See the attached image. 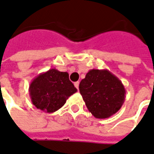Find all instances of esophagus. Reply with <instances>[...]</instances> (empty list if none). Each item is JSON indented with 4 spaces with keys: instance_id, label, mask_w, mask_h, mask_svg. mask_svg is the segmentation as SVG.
<instances>
[{
    "instance_id": "1",
    "label": "esophagus",
    "mask_w": 154,
    "mask_h": 154,
    "mask_svg": "<svg viewBox=\"0 0 154 154\" xmlns=\"http://www.w3.org/2000/svg\"><path fill=\"white\" fill-rule=\"evenodd\" d=\"M79 81H77V82L75 83V88H76V89H79Z\"/></svg>"
}]
</instances>
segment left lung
<instances>
[{"label":"left lung","instance_id":"8db88e82","mask_svg":"<svg viewBox=\"0 0 154 154\" xmlns=\"http://www.w3.org/2000/svg\"><path fill=\"white\" fill-rule=\"evenodd\" d=\"M79 88L86 107L97 119H107L117 113L125 100L124 85L108 69H90Z\"/></svg>","mask_w":154,"mask_h":154}]
</instances>
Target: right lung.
I'll return each mask as SVG.
<instances>
[{
    "label": "right lung",
    "mask_w": 154,
    "mask_h": 154,
    "mask_svg": "<svg viewBox=\"0 0 154 154\" xmlns=\"http://www.w3.org/2000/svg\"><path fill=\"white\" fill-rule=\"evenodd\" d=\"M29 92L31 102L37 109L45 113H54L65 104L69 97L77 92V89L69 79L67 72L51 69L31 81Z\"/></svg>",
    "instance_id": "right-lung-1"
}]
</instances>
